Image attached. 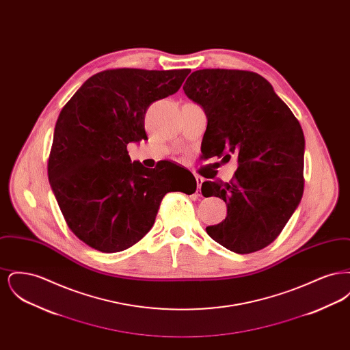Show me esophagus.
I'll return each instance as SVG.
<instances>
[{
    "mask_svg": "<svg viewBox=\"0 0 350 350\" xmlns=\"http://www.w3.org/2000/svg\"><path fill=\"white\" fill-rule=\"evenodd\" d=\"M196 180H197V186H198V190H197V191H200V186H202V183H203V178L200 177V176H196Z\"/></svg>",
    "mask_w": 350,
    "mask_h": 350,
    "instance_id": "1",
    "label": "esophagus"
}]
</instances>
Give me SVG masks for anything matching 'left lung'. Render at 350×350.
<instances>
[{"label":"left lung","instance_id":"8db88e82","mask_svg":"<svg viewBox=\"0 0 350 350\" xmlns=\"http://www.w3.org/2000/svg\"><path fill=\"white\" fill-rule=\"evenodd\" d=\"M185 94L207 116L206 157L236 159L230 183H202L204 197H219L227 217L206 228L227 250L247 254L281 233L299 204L304 180V135L298 119L262 76L237 69H200Z\"/></svg>","mask_w":350,"mask_h":350}]
</instances>
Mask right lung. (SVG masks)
I'll return each mask as SVG.
<instances>
[{"mask_svg": "<svg viewBox=\"0 0 350 350\" xmlns=\"http://www.w3.org/2000/svg\"><path fill=\"white\" fill-rule=\"evenodd\" d=\"M190 69L119 68L90 79L57 118L49 180L68 227L86 245L105 253L127 250L154 223L169 191L193 194L189 172L173 174L131 163L127 144L147 139L150 103L174 94Z\"/></svg>", "mask_w": 350, "mask_h": 350, "instance_id": "1", "label": "right lung"}]
</instances>
